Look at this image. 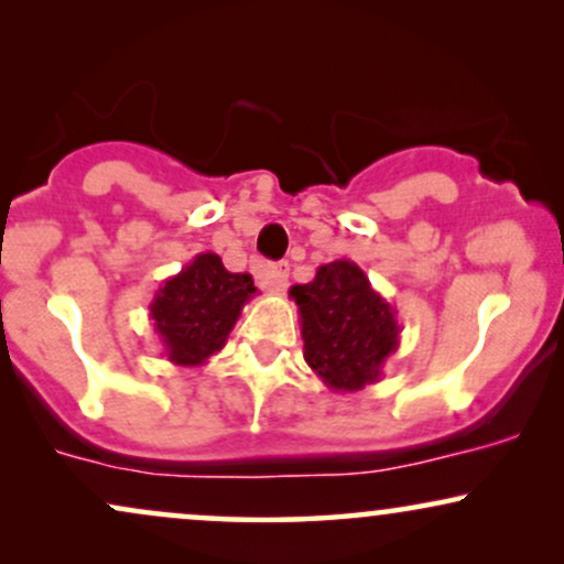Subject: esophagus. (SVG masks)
Masks as SVG:
<instances>
[{
  "mask_svg": "<svg viewBox=\"0 0 564 564\" xmlns=\"http://www.w3.org/2000/svg\"><path fill=\"white\" fill-rule=\"evenodd\" d=\"M257 278L262 281V286L273 294H283L289 286V262H264L257 268Z\"/></svg>",
  "mask_w": 564,
  "mask_h": 564,
  "instance_id": "34e87169",
  "label": "esophagus"
}]
</instances>
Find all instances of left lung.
<instances>
[{
	"instance_id": "obj_1",
	"label": "left lung",
	"mask_w": 564,
	"mask_h": 564,
	"mask_svg": "<svg viewBox=\"0 0 564 564\" xmlns=\"http://www.w3.org/2000/svg\"><path fill=\"white\" fill-rule=\"evenodd\" d=\"M300 307L304 359L330 391H359L381 381L399 347L397 310L351 260L317 268L310 283L291 286Z\"/></svg>"
}]
</instances>
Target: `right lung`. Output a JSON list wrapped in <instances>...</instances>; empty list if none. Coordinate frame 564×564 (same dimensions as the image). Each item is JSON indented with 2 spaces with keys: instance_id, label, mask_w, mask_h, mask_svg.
<instances>
[{
  "instance_id": "obj_1",
  "label": "right lung",
  "mask_w": 564,
  "mask_h": 564,
  "mask_svg": "<svg viewBox=\"0 0 564 564\" xmlns=\"http://www.w3.org/2000/svg\"><path fill=\"white\" fill-rule=\"evenodd\" d=\"M257 294L249 273H230L215 252L196 254L178 275L158 289L149 317L162 357L178 368H199L226 347L243 304Z\"/></svg>"
}]
</instances>
